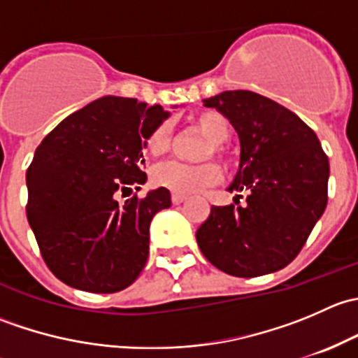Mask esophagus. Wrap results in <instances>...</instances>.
<instances>
[{"label": "esophagus", "instance_id": "esophagus-1", "mask_svg": "<svg viewBox=\"0 0 358 358\" xmlns=\"http://www.w3.org/2000/svg\"><path fill=\"white\" fill-rule=\"evenodd\" d=\"M187 194H178V192H173L171 194V201H173V204H182L183 201L187 199Z\"/></svg>", "mask_w": 358, "mask_h": 358}]
</instances>
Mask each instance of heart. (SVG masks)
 <instances>
[{
  "label": "heart",
  "instance_id": "heart-1",
  "mask_svg": "<svg viewBox=\"0 0 358 358\" xmlns=\"http://www.w3.org/2000/svg\"><path fill=\"white\" fill-rule=\"evenodd\" d=\"M194 122L211 140V143H206L202 157H209L213 154L222 161H227L229 157L222 143H225L230 136L229 119L216 110H202L194 115ZM169 145H171V124L168 121H162L145 136V147L154 156H162L168 152ZM150 178L154 185L161 189L178 194H192L218 182L220 168L215 162L189 164V162L168 161L157 164L152 169Z\"/></svg>",
  "mask_w": 358,
  "mask_h": 358
}]
</instances>
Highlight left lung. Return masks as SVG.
Here are the masks:
<instances>
[{
    "mask_svg": "<svg viewBox=\"0 0 358 358\" xmlns=\"http://www.w3.org/2000/svg\"><path fill=\"white\" fill-rule=\"evenodd\" d=\"M236 128L239 171L236 204L213 206L196 232L209 263L236 277L287 266L305 246L327 204L329 159L312 128L280 103L246 90L204 100Z\"/></svg>",
    "mask_w": 358,
    "mask_h": 358,
    "instance_id": "left-lung-1",
    "label": "left lung"
}]
</instances>
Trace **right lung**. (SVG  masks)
Here are the masks:
<instances>
[{
  "label": "right lung",
  "mask_w": 358,
  "mask_h": 358,
  "mask_svg": "<svg viewBox=\"0 0 358 358\" xmlns=\"http://www.w3.org/2000/svg\"><path fill=\"white\" fill-rule=\"evenodd\" d=\"M169 112L136 99L102 96L67 115L43 138L27 168V220L57 279L81 291L131 286L149 258L154 215L171 206L168 189L124 194L147 182L145 136Z\"/></svg>",
  "instance_id": "1"
}]
</instances>
